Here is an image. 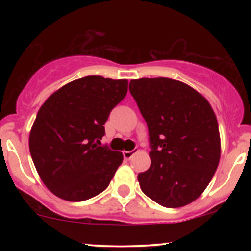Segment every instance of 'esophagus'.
Returning a JSON list of instances; mask_svg holds the SVG:
<instances>
[{"mask_svg":"<svg viewBox=\"0 0 251 251\" xmlns=\"http://www.w3.org/2000/svg\"><path fill=\"white\" fill-rule=\"evenodd\" d=\"M135 152H137V151H135V150H132V151H124L123 152V155H124V158H125L126 160H129L132 157H133Z\"/></svg>","mask_w":251,"mask_h":251,"instance_id":"obj_1","label":"esophagus"}]
</instances>
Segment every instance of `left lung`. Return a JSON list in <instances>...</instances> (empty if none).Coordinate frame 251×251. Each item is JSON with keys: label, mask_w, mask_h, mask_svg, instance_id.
<instances>
[{"label": "left lung", "mask_w": 251, "mask_h": 251, "mask_svg": "<svg viewBox=\"0 0 251 251\" xmlns=\"http://www.w3.org/2000/svg\"><path fill=\"white\" fill-rule=\"evenodd\" d=\"M129 92L149 128L151 166L138 175L142 191L165 208L201 195L221 155L218 124L208 100L168 77L131 80Z\"/></svg>", "instance_id": "8db88e82"}]
</instances>
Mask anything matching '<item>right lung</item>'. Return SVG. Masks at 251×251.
<instances>
[{"instance_id":"1","label":"right lung","mask_w":251,"mask_h":251,"mask_svg":"<svg viewBox=\"0 0 251 251\" xmlns=\"http://www.w3.org/2000/svg\"><path fill=\"white\" fill-rule=\"evenodd\" d=\"M127 80L91 75L65 85L46 100L29 135L34 165L57 197L82 201L108 186L123 153L102 145L103 124L127 93Z\"/></svg>"}]
</instances>
